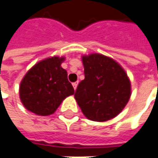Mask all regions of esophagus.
I'll return each instance as SVG.
<instances>
[{
  "label": "esophagus",
  "instance_id": "obj_1",
  "mask_svg": "<svg viewBox=\"0 0 158 158\" xmlns=\"http://www.w3.org/2000/svg\"><path fill=\"white\" fill-rule=\"evenodd\" d=\"M77 85H78V82H75V83H73V88H74V90H76V88H77Z\"/></svg>",
  "mask_w": 158,
  "mask_h": 158
}]
</instances>
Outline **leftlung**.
Segmentation results:
<instances>
[{"label": "left lung", "mask_w": 158, "mask_h": 158, "mask_svg": "<svg viewBox=\"0 0 158 158\" xmlns=\"http://www.w3.org/2000/svg\"><path fill=\"white\" fill-rule=\"evenodd\" d=\"M85 79L80 82L74 98L83 114L94 121L115 118L127 105L131 94V81L115 60L91 53L83 55Z\"/></svg>", "instance_id": "obj_1"}]
</instances>
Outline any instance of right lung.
Here are the masks:
<instances>
[{
  "label": "right lung",
  "instance_id": "1",
  "mask_svg": "<svg viewBox=\"0 0 158 158\" xmlns=\"http://www.w3.org/2000/svg\"><path fill=\"white\" fill-rule=\"evenodd\" d=\"M64 57L53 56L36 63L23 77L19 97L24 107L40 116L53 114L61 102L74 94L61 67Z\"/></svg>",
  "mask_w": 158,
  "mask_h": 158
}]
</instances>
